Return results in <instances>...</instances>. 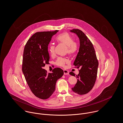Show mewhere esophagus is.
Wrapping results in <instances>:
<instances>
[{
	"label": "esophagus",
	"mask_w": 123,
	"mask_h": 123,
	"mask_svg": "<svg viewBox=\"0 0 123 123\" xmlns=\"http://www.w3.org/2000/svg\"><path fill=\"white\" fill-rule=\"evenodd\" d=\"M69 71L67 70H64V74L65 75H68L69 74Z\"/></svg>",
	"instance_id": "esophagus-1"
}]
</instances>
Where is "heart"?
Segmentation results:
<instances>
[{
  "label": "heart",
  "instance_id": "obj_1",
  "mask_svg": "<svg viewBox=\"0 0 123 123\" xmlns=\"http://www.w3.org/2000/svg\"><path fill=\"white\" fill-rule=\"evenodd\" d=\"M56 41L59 43H62L67 46L68 50L67 52L70 54L74 52L76 50V45L72 36L68 32H63L59 34L55 38ZM48 51L51 56L55 55V46L53 45H50L48 47ZM68 62V59L65 57H59L56 62L55 64L59 67H64Z\"/></svg>",
  "mask_w": 123,
  "mask_h": 123
}]
</instances>
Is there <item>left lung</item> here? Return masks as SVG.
I'll return each mask as SVG.
<instances>
[{
    "label": "left lung",
    "instance_id": "obj_1",
    "mask_svg": "<svg viewBox=\"0 0 123 123\" xmlns=\"http://www.w3.org/2000/svg\"><path fill=\"white\" fill-rule=\"evenodd\" d=\"M70 31L76 33L80 40L79 52L74 63V68L80 69L76 75L77 82L72 91L79 95L88 93L93 87L97 75L98 60L92 43L81 30L73 29ZM69 74L75 76L73 72Z\"/></svg>",
    "mask_w": 123,
    "mask_h": 123
}]
</instances>
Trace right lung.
I'll return each mask as SVG.
<instances>
[{
    "label": "right lung",
    "instance_id": "right-lung-1",
    "mask_svg": "<svg viewBox=\"0 0 123 123\" xmlns=\"http://www.w3.org/2000/svg\"><path fill=\"white\" fill-rule=\"evenodd\" d=\"M58 31L36 32L28 40L24 48L23 73L31 92L42 99L52 95L57 80L64 74L61 68H54L51 73H48L43 69L46 64H49L48 45Z\"/></svg>",
    "mask_w": 123,
    "mask_h": 123
}]
</instances>
